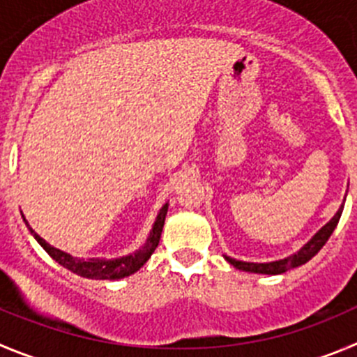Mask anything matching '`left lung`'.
<instances>
[{
  "label": "left lung",
  "instance_id": "left-lung-1",
  "mask_svg": "<svg viewBox=\"0 0 357 357\" xmlns=\"http://www.w3.org/2000/svg\"><path fill=\"white\" fill-rule=\"evenodd\" d=\"M342 211H344V206H340V209L336 211V215L333 216L328 224H326L324 227H322L321 231L314 236V238L310 239V241L306 243L301 250H299L298 254L289 255V257L280 259V261H275V262H243V261H236V259H232V257H227V255H225V259H227L229 264H232L234 268L241 269V271L259 273V275H280V273H285L292 268H298V266L308 262L310 259L314 257L319 250L326 245V241L329 239V236L333 234L335 227L338 225V220H340V216H342Z\"/></svg>",
  "mask_w": 357,
  "mask_h": 357
}]
</instances>
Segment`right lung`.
Masks as SVG:
<instances>
[{"mask_svg": "<svg viewBox=\"0 0 357 357\" xmlns=\"http://www.w3.org/2000/svg\"><path fill=\"white\" fill-rule=\"evenodd\" d=\"M167 209H169V204L165 202V204L162 206V209H160L158 216H156L155 224H153V229L151 232H149L148 241L144 243V246H141V248H139L137 252H133V254L125 255V257H119V259H111V261H107V259L72 257V255L66 254V252H61V250L49 245L45 239L40 238V236L29 227L26 218L24 222L26 225H28L29 232H31V234L35 236L36 241L40 243V246H42V248L45 250V252H47V254L51 255L58 264H61L63 268L70 269V271L75 273V275L79 276H84V278L119 280V278H125V276L133 275L135 271H139V269L148 262V259L151 257V254L156 250V246H158L160 236H162L163 222H165V215H167Z\"/></svg>", "mask_w": 357, "mask_h": 357, "instance_id": "obj_1", "label": "right lung"}]
</instances>
